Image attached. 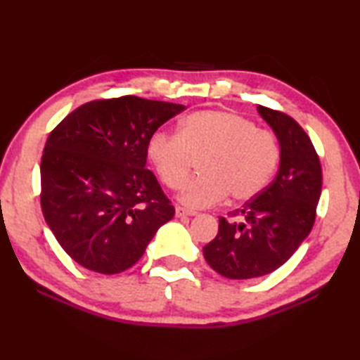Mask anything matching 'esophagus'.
Here are the masks:
<instances>
[{
  "instance_id": "34e87169",
  "label": "esophagus",
  "mask_w": 360,
  "mask_h": 360,
  "mask_svg": "<svg viewBox=\"0 0 360 360\" xmlns=\"http://www.w3.org/2000/svg\"><path fill=\"white\" fill-rule=\"evenodd\" d=\"M197 212L182 208V206H176V217H184V216H195Z\"/></svg>"
}]
</instances>
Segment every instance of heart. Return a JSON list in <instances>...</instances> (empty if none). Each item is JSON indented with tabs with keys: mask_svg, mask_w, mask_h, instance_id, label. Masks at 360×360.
<instances>
[{
	"mask_svg": "<svg viewBox=\"0 0 360 360\" xmlns=\"http://www.w3.org/2000/svg\"><path fill=\"white\" fill-rule=\"evenodd\" d=\"M148 157L172 191L186 186L198 162L202 174L187 186L181 200L191 208H205L227 195L233 202L259 195L276 172L281 146L275 133L257 129L245 115L206 109L182 119L178 135H150Z\"/></svg>",
	"mask_w": 360,
	"mask_h": 360,
	"instance_id": "b5f03b06",
	"label": "heart"
}]
</instances>
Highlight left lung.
<instances>
[{
	"mask_svg": "<svg viewBox=\"0 0 360 360\" xmlns=\"http://www.w3.org/2000/svg\"><path fill=\"white\" fill-rule=\"evenodd\" d=\"M281 146L276 178L259 195L219 217L216 238L203 248L212 270L230 279L268 275L288 262L311 231L322 188L319 155L300 125L276 109L259 106Z\"/></svg>",
	"mask_w": 360,
	"mask_h": 360,
	"instance_id": "left-lung-1",
	"label": "left lung"
}]
</instances>
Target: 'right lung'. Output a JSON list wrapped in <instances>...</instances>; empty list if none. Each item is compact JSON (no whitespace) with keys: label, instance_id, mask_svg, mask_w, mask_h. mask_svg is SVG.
Listing matches in <instances>:
<instances>
[{"label":"right lung","instance_id":"obj_1","mask_svg":"<svg viewBox=\"0 0 360 360\" xmlns=\"http://www.w3.org/2000/svg\"><path fill=\"white\" fill-rule=\"evenodd\" d=\"M174 103L124 95L85 103L49 135L41 210L70 257L103 275L141 259L174 206L146 168L148 141L182 112Z\"/></svg>","mask_w":360,"mask_h":360}]
</instances>
